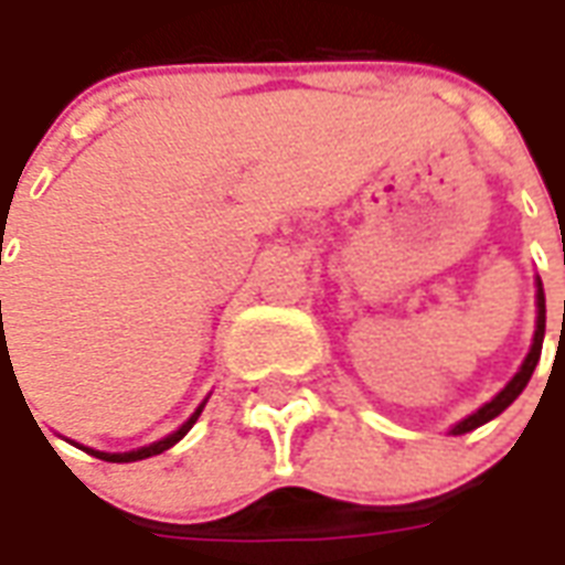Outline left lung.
<instances>
[{
    "mask_svg": "<svg viewBox=\"0 0 565 565\" xmlns=\"http://www.w3.org/2000/svg\"><path fill=\"white\" fill-rule=\"evenodd\" d=\"M535 303H539V326H535V338H532V350H530V355H526V362L520 365V371L514 374V380H511L505 390L495 395L493 402H487L481 411H475L471 417H466L462 423H456L454 435H466V431L478 429V426H483V423H490L493 417H499L508 404L514 402L520 392H523V386L530 383L532 371H535V365H539V355H542V340H545V291H542V282H539Z\"/></svg>",
    "mask_w": 565,
    "mask_h": 565,
    "instance_id": "1",
    "label": "left lung"
}]
</instances>
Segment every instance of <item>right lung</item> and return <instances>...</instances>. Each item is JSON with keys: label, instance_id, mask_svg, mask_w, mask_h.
<instances>
[{"label": "right lung", "instance_id": "right-lung-1", "mask_svg": "<svg viewBox=\"0 0 565 565\" xmlns=\"http://www.w3.org/2000/svg\"><path fill=\"white\" fill-rule=\"evenodd\" d=\"M200 411H203V407H198V414L188 419L182 429L173 431L170 438H163V441H158V444H148V447H142V450H130V454H99V450H87V454L99 456V459H106V462H136V459H148V456H158V454H163V450H170L175 441H182V438H185L188 429H191V426L198 423Z\"/></svg>", "mask_w": 565, "mask_h": 565}]
</instances>
